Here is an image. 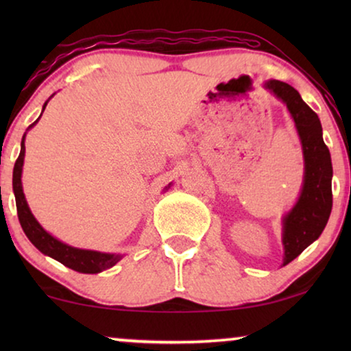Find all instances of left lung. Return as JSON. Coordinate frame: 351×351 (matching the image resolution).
Wrapping results in <instances>:
<instances>
[{
  "instance_id": "left-lung-1",
  "label": "left lung",
  "mask_w": 351,
  "mask_h": 351,
  "mask_svg": "<svg viewBox=\"0 0 351 351\" xmlns=\"http://www.w3.org/2000/svg\"><path fill=\"white\" fill-rule=\"evenodd\" d=\"M265 89L286 104L304 153V184L299 198L289 213L282 215V267L300 256L319 238L332 209V162L323 141V128L313 110L287 83L265 81Z\"/></svg>"
}]
</instances>
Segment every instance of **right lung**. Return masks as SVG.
Returning a JSON list of instances; mask_svg holds the SVG:
<instances>
[{
    "label": "right lung",
    "mask_w": 351,
    "mask_h": 351,
    "mask_svg": "<svg viewBox=\"0 0 351 351\" xmlns=\"http://www.w3.org/2000/svg\"><path fill=\"white\" fill-rule=\"evenodd\" d=\"M51 97L46 100L45 105H43V112H45L46 105L51 100ZM38 119L33 124H30L28 129L35 126ZM25 136L27 132L23 134L22 137L21 155H19L16 165H14V172H12V190H14V196H16L19 222L22 225L23 233L27 234V238L30 239L32 244L38 249V251L45 254V256L56 258L57 262L64 263L65 267H69L75 271L100 273L107 270V268H112L113 265H117V263L124 257V254L99 252V251H89V249H80V247L70 246V244L60 241V239L52 237L49 232H46V230L40 225V222L35 219V215L32 214V210L28 208V203L25 199V195H23V186H22V167H23V158H25ZM169 186L171 184L166 186L165 191L169 190Z\"/></svg>",
    "instance_id": "1"
}]
</instances>
